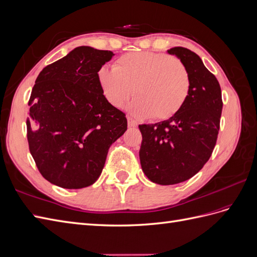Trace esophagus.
Masks as SVG:
<instances>
[{
  "mask_svg": "<svg viewBox=\"0 0 257 257\" xmlns=\"http://www.w3.org/2000/svg\"><path fill=\"white\" fill-rule=\"evenodd\" d=\"M127 124H128L130 127H136L137 126V122L133 118H131V116H127Z\"/></svg>",
  "mask_w": 257,
  "mask_h": 257,
  "instance_id": "obj_1",
  "label": "esophagus"
}]
</instances>
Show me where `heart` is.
I'll return each instance as SVG.
<instances>
[{
	"label": "heart",
	"instance_id": "b5f03b06",
	"mask_svg": "<svg viewBox=\"0 0 257 257\" xmlns=\"http://www.w3.org/2000/svg\"><path fill=\"white\" fill-rule=\"evenodd\" d=\"M97 78L107 102L115 108L123 107L134 91L137 97L130 111L137 118H172L181 110L191 90L188 67L180 59L162 52L123 54L113 68L100 67Z\"/></svg>",
	"mask_w": 257,
	"mask_h": 257
}]
</instances>
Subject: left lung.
Here are the masks:
<instances>
[{
  "mask_svg": "<svg viewBox=\"0 0 257 257\" xmlns=\"http://www.w3.org/2000/svg\"><path fill=\"white\" fill-rule=\"evenodd\" d=\"M168 53L189 69V97L168 120L139 125L142 168L149 180L162 185L189 180L204 167L216 144L223 108L220 83L197 54L183 47H174Z\"/></svg>",
  "mask_w": 257,
  "mask_h": 257,
  "instance_id": "1",
  "label": "left lung"
}]
</instances>
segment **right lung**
Segmentation results:
<instances>
[{
  "label": "right lung",
  "mask_w": 257,
  "mask_h": 257,
  "mask_svg": "<svg viewBox=\"0 0 257 257\" xmlns=\"http://www.w3.org/2000/svg\"><path fill=\"white\" fill-rule=\"evenodd\" d=\"M113 56L88 46L43 68L29 99V149L42 176L63 189L94 183L109 147L127 130L125 113L111 106L97 72Z\"/></svg>",
  "instance_id": "add662e5"
}]
</instances>
